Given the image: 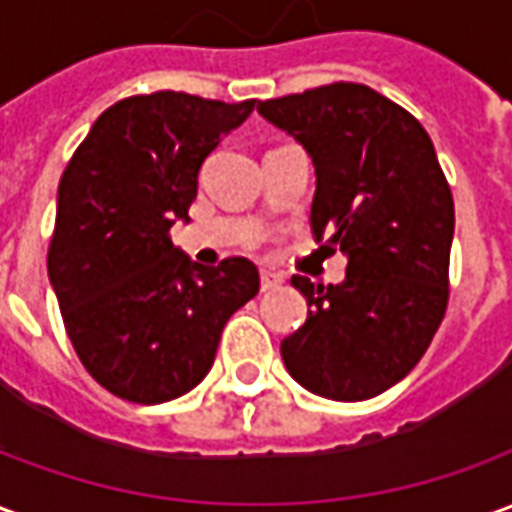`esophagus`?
I'll return each instance as SVG.
<instances>
[{
    "instance_id": "34e87169",
    "label": "esophagus",
    "mask_w": 512,
    "mask_h": 512,
    "mask_svg": "<svg viewBox=\"0 0 512 512\" xmlns=\"http://www.w3.org/2000/svg\"><path fill=\"white\" fill-rule=\"evenodd\" d=\"M282 285V274H274V271H260V288L271 290Z\"/></svg>"
}]
</instances>
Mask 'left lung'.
Returning a JSON list of instances; mask_svg holds the SVG:
<instances>
[{
	"mask_svg": "<svg viewBox=\"0 0 512 512\" xmlns=\"http://www.w3.org/2000/svg\"><path fill=\"white\" fill-rule=\"evenodd\" d=\"M257 112L312 158V235L348 260L340 285L290 279L307 321L282 340V362L329 400L381 395L422 359L447 310L455 208L433 142L365 84L260 101Z\"/></svg>",
	"mask_w": 512,
	"mask_h": 512,
	"instance_id": "8db88e82",
	"label": "left lung"
}]
</instances>
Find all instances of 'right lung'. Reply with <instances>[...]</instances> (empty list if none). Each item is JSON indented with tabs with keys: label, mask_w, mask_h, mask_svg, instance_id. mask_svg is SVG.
Segmentation results:
<instances>
[{
	"label": "right lung",
	"mask_w": 512,
	"mask_h": 512,
	"mask_svg": "<svg viewBox=\"0 0 512 512\" xmlns=\"http://www.w3.org/2000/svg\"><path fill=\"white\" fill-rule=\"evenodd\" d=\"M255 101L134 95L98 117L57 189L49 282L87 373L131 403H167L208 376L224 323L260 290L257 266H200L169 241L197 178Z\"/></svg>",
	"instance_id": "obj_1"
}]
</instances>
